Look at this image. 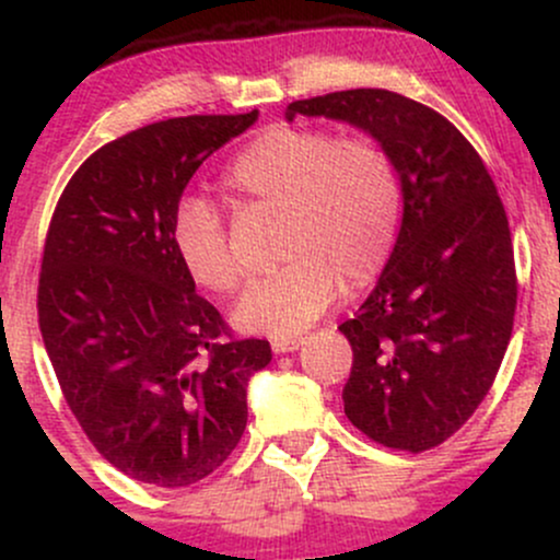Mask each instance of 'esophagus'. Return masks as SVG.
Returning <instances> with one entry per match:
<instances>
[{
  "label": "esophagus",
  "mask_w": 560,
  "mask_h": 560,
  "mask_svg": "<svg viewBox=\"0 0 560 560\" xmlns=\"http://www.w3.org/2000/svg\"><path fill=\"white\" fill-rule=\"evenodd\" d=\"M302 347V339L300 337H287V339H273L271 342V350L276 355H284V352H294Z\"/></svg>",
  "instance_id": "obj_1"
}]
</instances>
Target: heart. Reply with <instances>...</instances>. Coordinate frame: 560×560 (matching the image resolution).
Instances as JSON below:
<instances>
[{"instance_id":"1","label":"heart","mask_w":560,"mask_h":560,"mask_svg":"<svg viewBox=\"0 0 560 560\" xmlns=\"http://www.w3.org/2000/svg\"><path fill=\"white\" fill-rule=\"evenodd\" d=\"M223 186L281 215L276 258L284 266L244 289L231 313L236 329L292 337L329 311L339 284L358 292L387 266L402 189L395 163L376 141L271 126L231 158ZM171 242L199 287L218 294L240 287V260L210 202L184 199L173 213Z\"/></svg>"}]
</instances>
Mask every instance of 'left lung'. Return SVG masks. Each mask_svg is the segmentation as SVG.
I'll list each match as a JSON object with an SVG mask.
<instances>
[{"label":"left lung","instance_id":"1","mask_svg":"<svg viewBox=\"0 0 560 560\" xmlns=\"http://www.w3.org/2000/svg\"><path fill=\"white\" fill-rule=\"evenodd\" d=\"M342 120L395 163L402 223L355 318L345 416L384 447H436L471 419L503 363L516 313L508 218L490 173L447 118L387 89L292 102L284 118Z\"/></svg>","mask_w":560,"mask_h":560}]
</instances>
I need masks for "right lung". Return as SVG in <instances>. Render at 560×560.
Instances as JSON below:
<instances>
[{"label":"right lung","instance_id":"right-lung-1","mask_svg":"<svg viewBox=\"0 0 560 560\" xmlns=\"http://www.w3.org/2000/svg\"><path fill=\"white\" fill-rule=\"evenodd\" d=\"M258 110L137 128L73 173L44 244L38 326L62 395L102 458L131 479L189 487L247 427L266 339H229L171 242L199 165Z\"/></svg>","mask_w":560,"mask_h":560}]
</instances>
